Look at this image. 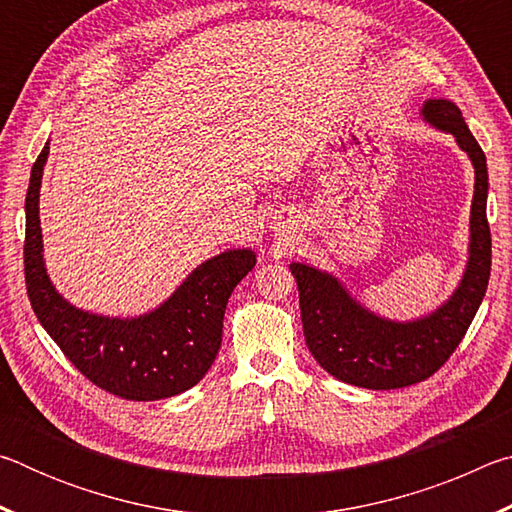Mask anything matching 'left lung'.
Masks as SVG:
<instances>
[{
    "label": "left lung",
    "instance_id": "left-lung-1",
    "mask_svg": "<svg viewBox=\"0 0 512 512\" xmlns=\"http://www.w3.org/2000/svg\"><path fill=\"white\" fill-rule=\"evenodd\" d=\"M422 112L433 126L456 137L458 146L474 162L476 173L470 262L452 300L436 314L415 323H391L359 307L332 275L305 264H291V273L298 280L300 316L309 352L329 375L372 391L418 384L443 368L463 341L490 280L492 239L485 214V153L454 103L429 101Z\"/></svg>",
    "mask_w": 512,
    "mask_h": 512
}]
</instances>
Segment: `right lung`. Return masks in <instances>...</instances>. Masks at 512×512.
<instances>
[{"label": "right lung", "mask_w": 512, "mask_h": 512, "mask_svg": "<svg viewBox=\"0 0 512 512\" xmlns=\"http://www.w3.org/2000/svg\"><path fill=\"white\" fill-rule=\"evenodd\" d=\"M49 144L33 162L27 189L24 280L42 327L85 379L133 402H153L187 391L205 377L221 348L230 293L253 271L250 250L212 257L149 316L121 320L88 314L51 287L42 262L38 196Z\"/></svg>", "instance_id": "add662e5"}]
</instances>
